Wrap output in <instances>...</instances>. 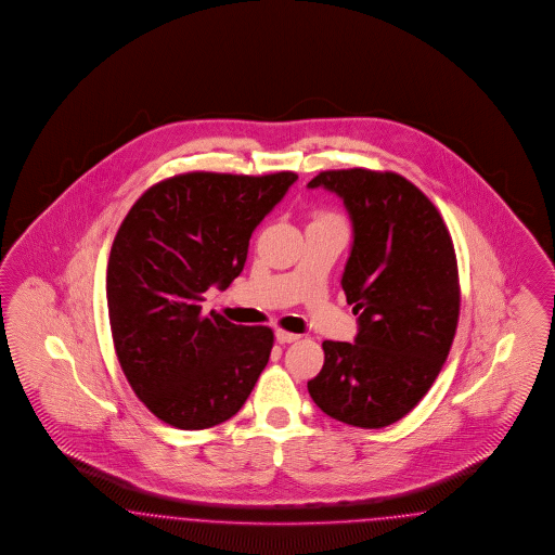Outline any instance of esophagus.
Instances as JSON below:
<instances>
[{
    "mask_svg": "<svg viewBox=\"0 0 555 555\" xmlns=\"http://www.w3.org/2000/svg\"><path fill=\"white\" fill-rule=\"evenodd\" d=\"M274 336H276V340H279L281 345H287V343H295V340L299 338V334L287 333V331H281V328H279V331L274 333Z\"/></svg>",
    "mask_w": 555,
    "mask_h": 555,
    "instance_id": "34e87169",
    "label": "esophagus"
}]
</instances>
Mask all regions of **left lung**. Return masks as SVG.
<instances>
[{"mask_svg": "<svg viewBox=\"0 0 555 555\" xmlns=\"http://www.w3.org/2000/svg\"><path fill=\"white\" fill-rule=\"evenodd\" d=\"M308 188L340 196L353 222L340 285L359 315L356 343H322L324 365L308 390L336 422L379 429L415 409L450 353L461 311L452 237L399 173L322 171Z\"/></svg>", "mask_w": 555, "mask_h": 555, "instance_id": "8db88e82", "label": "left lung"}]
</instances>
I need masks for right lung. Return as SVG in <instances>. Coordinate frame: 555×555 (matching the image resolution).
<instances>
[{"label": "right lung", "mask_w": 555, "mask_h": 555, "mask_svg": "<svg viewBox=\"0 0 555 555\" xmlns=\"http://www.w3.org/2000/svg\"><path fill=\"white\" fill-rule=\"evenodd\" d=\"M295 179L183 173L149 188L121 222L107 264L113 345L160 422L206 429L231 420L267 367L272 331L204 315L202 301L242 274L254 229Z\"/></svg>", "instance_id": "1"}]
</instances>
